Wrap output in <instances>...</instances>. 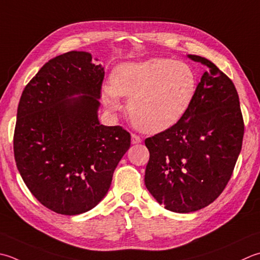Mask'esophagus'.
<instances>
[{
  "label": "esophagus",
  "mask_w": 260,
  "mask_h": 260,
  "mask_svg": "<svg viewBox=\"0 0 260 260\" xmlns=\"http://www.w3.org/2000/svg\"><path fill=\"white\" fill-rule=\"evenodd\" d=\"M142 140L141 137L137 135V134H132V143L133 144H136V143H141Z\"/></svg>",
  "instance_id": "esophagus-1"
}]
</instances>
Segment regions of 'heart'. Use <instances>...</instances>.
<instances>
[{
  "label": "heart",
  "instance_id": "1",
  "mask_svg": "<svg viewBox=\"0 0 260 260\" xmlns=\"http://www.w3.org/2000/svg\"><path fill=\"white\" fill-rule=\"evenodd\" d=\"M196 90L197 75L190 64L154 57L117 66L103 96L111 110L119 108V95L128 96L127 108L134 125L146 133H157L182 118Z\"/></svg>",
  "mask_w": 260,
  "mask_h": 260
}]
</instances>
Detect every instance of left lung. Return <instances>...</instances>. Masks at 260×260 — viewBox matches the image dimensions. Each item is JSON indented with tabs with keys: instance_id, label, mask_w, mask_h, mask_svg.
I'll return each mask as SVG.
<instances>
[{
	"instance_id": "1",
	"label": "left lung",
	"mask_w": 260,
	"mask_h": 260,
	"mask_svg": "<svg viewBox=\"0 0 260 260\" xmlns=\"http://www.w3.org/2000/svg\"><path fill=\"white\" fill-rule=\"evenodd\" d=\"M195 98L174 126L147 137L145 186L167 210L189 213L210 205L224 190L242 147L245 123L235 84L211 60Z\"/></svg>"
}]
</instances>
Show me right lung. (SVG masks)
I'll return each instance as SVG.
<instances>
[{"label": "right lung", "instance_id": "obj_1", "mask_svg": "<svg viewBox=\"0 0 260 260\" xmlns=\"http://www.w3.org/2000/svg\"><path fill=\"white\" fill-rule=\"evenodd\" d=\"M91 59L75 50L56 56L25 85L18 106L15 164L30 192L58 214L98 204L131 146L123 127L99 123L105 71Z\"/></svg>", "mask_w": 260, "mask_h": 260}]
</instances>
